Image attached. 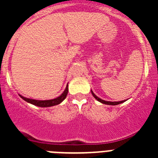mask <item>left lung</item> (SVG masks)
<instances>
[{
  "instance_id": "1",
  "label": "left lung",
  "mask_w": 158,
  "mask_h": 158,
  "mask_svg": "<svg viewBox=\"0 0 158 158\" xmlns=\"http://www.w3.org/2000/svg\"><path fill=\"white\" fill-rule=\"evenodd\" d=\"M91 93H92V94H93V96H94V98L96 99V100H97L99 102L102 103V104H107V105H118V104H122V103H123V102H125V101H127V100H122V101H114V102L106 101V100H102V99L99 98L98 96H96V95L94 94V93H93V92L92 91V90H91Z\"/></svg>"
}]
</instances>
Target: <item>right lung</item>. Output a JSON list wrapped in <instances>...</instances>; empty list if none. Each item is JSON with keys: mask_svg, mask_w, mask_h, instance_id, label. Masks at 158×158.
Wrapping results in <instances>:
<instances>
[{"mask_svg": "<svg viewBox=\"0 0 158 158\" xmlns=\"http://www.w3.org/2000/svg\"><path fill=\"white\" fill-rule=\"evenodd\" d=\"M68 91H69V89H68V85L65 87V89L64 90L63 93L60 95L59 96L56 97V98L52 99V100H34V99H30L27 98V97H24V96L19 95V96L23 99V100H25L26 102L29 103L31 104H33L35 106H37V107H52V106L58 105V104H61L62 101L65 99L67 94H68Z\"/></svg>", "mask_w": 158, "mask_h": 158, "instance_id": "right-lung-1", "label": "right lung"}]
</instances>
